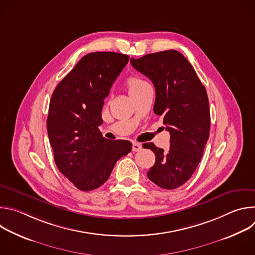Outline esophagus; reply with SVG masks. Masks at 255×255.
I'll return each mask as SVG.
<instances>
[{"mask_svg": "<svg viewBox=\"0 0 255 255\" xmlns=\"http://www.w3.org/2000/svg\"><path fill=\"white\" fill-rule=\"evenodd\" d=\"M141 148H142V145L140 143H137V142L132 143V151L137 152V151H140Z\"/></svg>", "mask_w": 255, "mask_h": 255, "instance_id": "obj_1", "label": "esophagus"}]
</instances>
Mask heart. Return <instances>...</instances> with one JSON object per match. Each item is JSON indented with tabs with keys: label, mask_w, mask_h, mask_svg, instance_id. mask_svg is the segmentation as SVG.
Listing matches in <instances>:
<instances>
[{
	"label": "heart",
	"mask_w": 255,
	"mask_h": 255,
	"mask_svg": "<svg viewBox=\"0 0 255 255\" xmlns=\"http://www.w3.org/2000/svg\"><path fill=\"white\" fill-rule=\"evenodd\" d=\"M148 84L143 81L142 79L140 78H137V77H131L127 80V90H128V93L129 95H132L138 91H140L141 89H143L144 87H146Z\"/></svg>",
	"instance_id": "obj_1"
}]
</instances>
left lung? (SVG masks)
Listing matches in <instances>:
<instances>
[{
    "instance_id": "8db88e82",
    "label": "left lung",
    "mask_w": 255,
    "mask_h": 255,
    "mask_svg": "<svg viewBox=\"0 0 255 255\" xmlns=\"http://www.w3.org/2000/svg\"><path fill=\"white\" fill-rule=\"evenodd\" d=\"M133 67L155 88L153 111L163 118L170 134L168 151L148 143L155 163L148 178L162 189L173 190L188 181L199 165L210 134V109L205 87L188 59L176 50L131 58Z\"/></svg>"
}]
</instances>
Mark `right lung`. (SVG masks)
<instances>
[{"label": "right lung", "mask_w": 255, "mask_h": 255, "mask_svg": "<svg viewBox=\"0 0 255 255\" xmlns=\"http://www.w3.org/2000/svg\"><path fill=\"white\" fill-rule=\"evenodd\" d=\"M128 60V55L117 52L89 53L51 96L47 132L54 161L81 191L100 188L116 162L132 149L130 141L108 140L99 130L104 99Z\"/></svg>", "instance_id": "right-lung-1"}]
</instances>
